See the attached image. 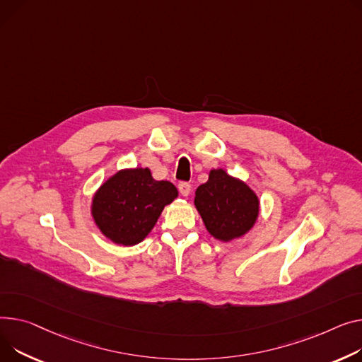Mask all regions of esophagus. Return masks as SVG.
<instances>
[{"label":"esophagus","instance_id":"34e87169","mask_svg":"<svg viewBox=\"0 0 362 362\" xmlns=\"http://www.w3.org/2000/svg\"><path fill=\"white\" fill-rule=\"evenodd\" d=\"M179 190H180V194L183 197H189V194H190V185L186 183V182H180L179 183Z\"/></svg>","mask_w":362,"mask_h":362}]
</instances>
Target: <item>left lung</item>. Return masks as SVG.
Segmentation results:
<instances>
[{
  "mask_svg": "<svg viewBox=\"0 0 362 362\" xmlns=\"http://www.w3.org/2000/svg\"><path fill=\"white\" fill-rule=\"evenodd\" d=\"M194 204L206 231L224 243L246 235L260 212L255 190L224 168H212L208 182L197 189Z\"/></svg>",
  "mask_w": 362,
  "mask_h": 362,
  "instance_id": "left-lung-1",
  "label": "left lung"
}]
</instances>
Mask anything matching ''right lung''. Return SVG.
<instances>
[{
  "label": "right lung",
  "mask_w": 362,
  "mask_h": 362,
  "mask_svg": "<svg viewBox=\"0 0 362 362\" xmlns=\"http://www.w3.org/2000/svg\"><path fill=\"white\" fill-rule=\"evenodd\" d=\"M179 197L176 186L156 180L148 167L122 168L91 198L90 212L100 233L120 246H135L154 228L165 205Z\"/></svg>",
  "instance_id": "right-lung-1"
}]
</instances>
